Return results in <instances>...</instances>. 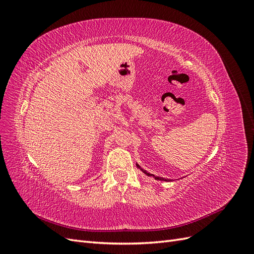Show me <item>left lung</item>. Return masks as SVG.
<instances>
[{
    "label": "left lung",
    "mask_w": 254,
    "mask_h": 254,
    "mask_svg": "<svg viewBox=\"0 0 254 254\" xmlns=\"http://www.w3.org/2000/svg\"><path fill=\"white\" fill-rule=\"evenodd\" d=\"M136 166L140 168V170L146 175V176H148V177H152V178H155V180H160V181H166V182H168V181H172V180H168V179H165V178H162V177H159V176H155V175H152V174H149L148 172H146L145 170H143V168L139 165V164H136Z\"/></svg>",
    "instance_id": "obj_1"
}]
</instances>
